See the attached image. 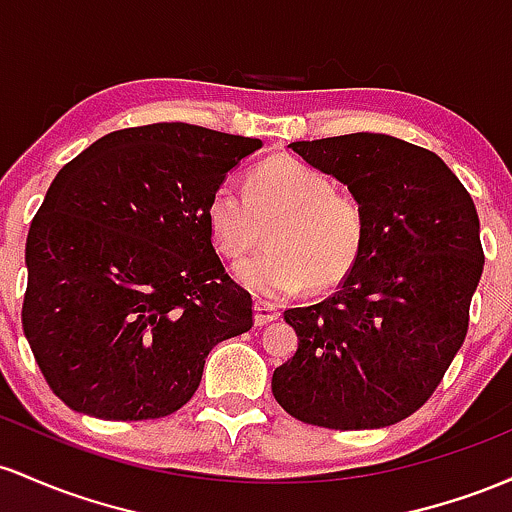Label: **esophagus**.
<instances>
[{"instance_id": "obj_1", "label": "esophagus", "mask_w": 512, "mask_h": 512, "mask_svg": "<svg viewBox=\"0 0 512 512\" xmlns=\"http://www.w3.org/2000/svg\"><path fill=\"white\" fill-rule=\"evenodd\" d=\"M280 317V309L275 307V304L266 302V300H256L254 302V319L258 326L263 324H271V321H275Z\"/></svg>"}]
</instances>
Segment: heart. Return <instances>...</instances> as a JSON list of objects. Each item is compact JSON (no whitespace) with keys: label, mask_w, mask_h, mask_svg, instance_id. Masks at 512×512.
Listing matches in <instances>:
<instances>
[{"label":"heart","mask_w":512,"mask_h":512,"mask_svg":"<svg viewBox=\"0 0 512 512\" xmlns=\"http://www.w3.org/2000/svg\"><path fill=\"white\" fill-rule=\"evenodd\" d=\"M215 249L244 258L271 234V249L234 268L239 283L263 295H292L309 283L329 290L360 261L367 215L358 195L333 188L329 174L295 157L256 166L246 193L220 183L205 208Z\"/></svg>","instance_id":"heart-1"}]
</instances>
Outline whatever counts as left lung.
Here are the masks:
<instances>
[{
	"mask_svg": "<svg viewBox=\"0 0 512 512\" xmlns=\"http://www.w3.org/2000/svg\"><path fill=\"white\" fill-rule=\"evenodd\" d=\"M290 149L358 195L367 239L338 292L285 312L300 346L275 367V401L321 428L392 426L433 396L467 338L484 271L474 200L438 154L389 135Z\"/></svg>",
	"mask_w": 512,
	"mask_h": 512,
	"instance_id": "left-lung-1",
	"label": "left lung"
}]
</instances>
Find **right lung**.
Here are the masks:
<instances>
[{
  "instance_id": "obj_1",
  "label": "right lung",
  "mask_w": 512,
  "mask_h": 512,
  "mask_svg": "<svg viewBox=\"0 0 512 512\" xmlns=\"http://www.w3.org/2000/svg\"><path fill=\"white\" fill-rule=\"evenodd\" d=\"M254 137L188 123L116 130L57 171L26 239L21 324L50 389L103 421L179 411L254 302L205 208Z\"/></svg>"
}]
</instances>
